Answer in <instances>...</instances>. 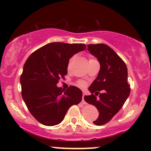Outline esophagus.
Returning a JSON list of instances; mask_svg holds the SVG:
<instances>
[{
  "mask_svg": "<svg viewBox=\"0 0 151 151\" xmlns=\"http://www.w3.org/2000/svg\"><path fill=\"white\" fill-rule=\"evenodd\" d=\"M84 93H83V96H82V101H81V103L83 104H86V102L84 101Z\"/></svg>",
  "mask_w": 151,
  "mask_h": 151,
  "instance_id": "esophagus-1",
  "label": "esophagus"
}]
</instances>
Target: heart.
<instances>
[{
  "instance_id": "heart-1",
  "label": "heart",
  "mask_w": 151,
  "mask_h": 151,
  "mask_svg": "<svg viewBox=\"0 0 151 151\" xmlns=\"http://www.w3.org/2000/svg\"><path fill=\"white\" fill-rule=\"evenodd\" d=\"M74 60V57L73 58H72L70 60V61H69V63H68V68L69 67H70V65H71V63H72V60ZM93 59H90V60L89 61H91V60H93ZM77 84L78 85H79V86H81V87H84V86H86V83H85V81H81V80H80V81H79L77 82Z\"/></svg>"
}]
</instances>
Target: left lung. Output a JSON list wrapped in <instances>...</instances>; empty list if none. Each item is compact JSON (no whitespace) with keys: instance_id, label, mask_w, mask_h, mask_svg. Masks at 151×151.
Segmentation results:
<instances>
[{"instance_id":"left-lung-1","label":"left lung","mask_w":151,"mask_h":151,"mask_svg":"<svg viewBox=\"0 0 151 151\" xmlns=\"http://www.w3.org/2000/svg\"><path fill=\"white\" fill-rule=\"evenodd\" d=\"M87 47L88 51L99 62L100 70L89 87L91 94L84 96V100L96 107L99 115L93 123L101 126L111 121L129 97L131 89L127 82L128 70L125 62L106 45H88ZM100 91L101 94L98 92ZM94 92L96 96L100 94L99 99L93 94Z\"/></svg>"}]
</instances>
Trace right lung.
Masks as SVG:
<instances>
[{
	"instance_id": "add662e5",
	"label": "right lung",
	"mask_w": 151,
	"mask_h": 151,
	"mask_svg": "<svg viewBox=\"0 0 151 151\" xmlns=\"http://www.w3.org/2000/svg\"><path fill=\"white\" fill-rule=\"evenodd\" d=\"M84 50V44L51 42L35 51L26 60L20 77L22 97L40 124L58 125L69 108L81 101L82 91L77 86L65 90L57 84L67 74L70 59Z\"/></svg>"
}]
</instances>
